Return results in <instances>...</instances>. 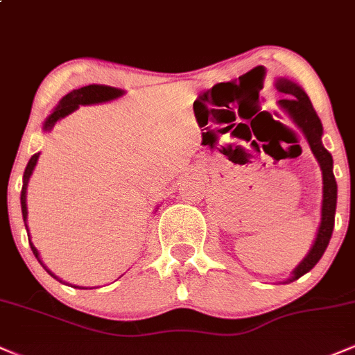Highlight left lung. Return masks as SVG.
I'll use <instances>...</instances> for the list:
<instances>
[{"mask_svg": "<svg viewBox=\"0 0 355 355\" xmlns=\"http://www.w3.org/2000/svg\"><path fill=\"white\" fill-rule=\"evenodd\" d=\"M277 89L284 93L285 98L279 101L280 107L291 115L292 120L295 121L297 126L304 132L305 138H307L309 145H311L312 153L315 155L317 162L320 164L322 170V180H324V198H322V218L319 232H317L315 242L309 252L307 257L302 262L297 266V268L292 274L287 282H294V280L300 279L309 270L315 267L319 262L320 257L324 255L325 248L329 245V240L332 237L334 222H336V207H337V183L336 177L332 172V155L324 148L322 145V123L317 116L315 110H313L311 100L305 95V92L294 81L280 78L275 83Z\"/></svg>", "mask_w": 355, "mask_h": 355, "instance_id": "left-lung-1", "label": "left lung"}]
</instances>
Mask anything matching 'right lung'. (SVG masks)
I'll return each mask as SVG.
<instances>
[{"mask_svg": "<svg viewBox=\"0 0 355 355\" xmlns=\"http://www.w3.org/2000/svg\"><path fill=\"white\" fill-rule=\"evenodd\" d=\"M123 95V92L118 88H112V87H103V85H88V87H83V88H78V89H73V92L68 93L67 96H63L60 101L58 107L55 108V112L51 113L50 116H48V120L44 121V130H51L53 126H55L56 121L60 120V118L70 115L71 112H75L76 108L80 107V105H92V103H101V101H110L113 98H118V96ZM38 157L40 153H35L33 157L30 158V162H28L26 168H24V175H23V189H21V211H23V220H26V215H28V210H26V185H28V180H30L31 173H33V168L36 165V162H38ZM30 247L31 250H33V254L36 259H38V262L42 263V259H40V254L38 250H36V247L31 243L30 240ZM44 270L50 274L53 279H56L58 282H63V280H60L58 277H56L53 272L48 270L46 267L43 266ZM78 288H83V287H78Z\"/></svg>", "mask_w": 355, "mask_h": 355, "instance_id": "1", "label": "right lung"}]
</instances>
